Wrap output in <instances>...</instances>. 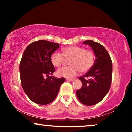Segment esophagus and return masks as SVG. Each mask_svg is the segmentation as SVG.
Instances as JSON below:
<instances>
[{"label": "esophagus", "mask_w": 132, "mask_h": 132, "mask_svg": "<svg viewBox=\"0 0 132 132\" xmlns=\"http://www.w3.org/2000/svg\"><path fill=\"white\" fill-rule=\"evenodd\" d=\"M69 81H74L75 80V78H73V79H67Z\"/></svg>", "instance_id": "1"}]
</instances>
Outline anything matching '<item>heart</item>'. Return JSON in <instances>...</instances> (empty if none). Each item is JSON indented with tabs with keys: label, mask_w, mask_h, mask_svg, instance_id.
I'll use <instances>...</instances> for the list:
<instances>
[{
	"label": "heart",
	"mask_w": 132,
	"mask_h": 132,
	"mask_svg": "<svg viewBox=\"0 0 132 132\" xmlns=\"http://www.w3.org/2000/svg\"><path fill=\"white\" fill-rule=\"evenodd\" d=\"M69 59L68 64L57 70V75L59 77L69 78L76 75L78 71L85 73L91 69L94 63L95 55L91 50L85 49L78 46H71L62 49V53L54 52L50 56V61L54 66L59 67L65 59Z\"/></svg>",
	"instance_id": "1"
}]
</instances>
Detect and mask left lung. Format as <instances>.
<instances>
[{"instance_id":"8db88e82","label":"left lung","mask_w":132,"mask_h":132,"mask_svg":"<svg viewBox=\"0 0 132 132\" xmlns=\"http://www.w3.org/2000/svg\"><path fill=\"white\" fill-rule=\"evenodd\" d=\"M84 44L91 46L96 58L91 69L79 77L82 86L76 91V95L82 104L92 106L102 100L111 88L112 62L107 50L100 43L88 40Z\"/></svg>"}]
</instances>
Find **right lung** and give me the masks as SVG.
Here are the masks:
<instances>
[{
	"label": "right lung",
	"instance_id": "add662e5",
	"mask_svg": "<svg viewBox=\"0 0 132 132\" xmlns=\"http://www.w3.org/2000/svg\"><path fill=\"white\" fill-rule=\"evenodd\" d=\"M59 47L57 43L36 41L23 54L20 63L21 84L26 94L35 103L46 105L52 103L65 80L64 77H50L55 71L50 56Z\"/></svg>",
	"mask_w": 132,
	"mask_h": 132
}]
</instances>
